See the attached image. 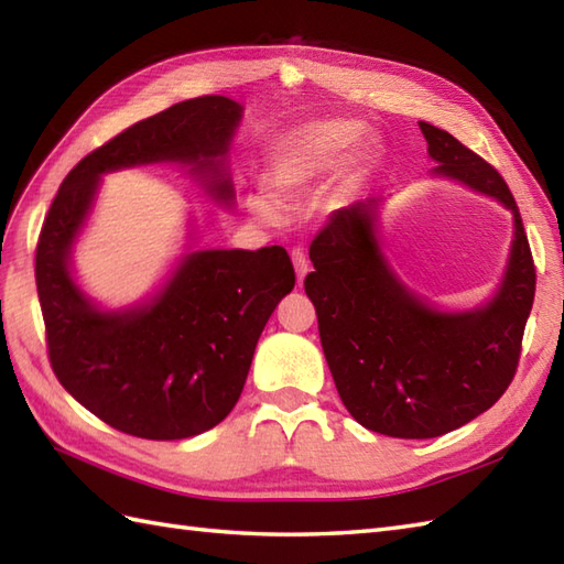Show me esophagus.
Returning a JSON list of instances; mask_svg holds the SVG:
<instances>
[{
	"mask_svg": "<svg viewBox=\"0 0 564 564\" xmlns=\"http://www.w3.org/2000/svg\"><path fill=\"white\" fill-rule=\"evenodd\" d=\"M291 259H293V267H295V273H297V283H303V279H305L307 271H310V261L305 257V251L301 247H295L291 251Z\"/></svg>",
	"mask_w": 564,
	"mask_h": 564,
	"instance_id": "1",
	"label": "esophagus"
}]
</instances>
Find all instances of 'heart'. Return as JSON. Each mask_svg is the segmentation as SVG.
I'll return each instance as SVG.
<instances>
[{
	"mask_svg": "<svg viewBox=\"0 0 564 564\" xmlns=\"http://www.w3.org/2000/svg\"><path fill=\"white\" fill-rule=\"evenodd\" d=\"M358 135H361V123L349 121V118H319V121L293 128L291 133L279 138L269 152L267 182L271 191L285 200L301 198L341 170L344 162L349 172L358 170L370 154L368 142H358L354 151L350 149ZM346 153L349 159L345 158ZM247 206L257 218L267 223L279 220L281 215L279 203L267 191H251Z\"/></svg>",
	"mask_w": 564,
	"mask_h": 564,
	"instance_id": "obj_1",
	"label": "heart"
}]
</instances>
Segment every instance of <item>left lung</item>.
<instances>
[{"label":"left lung","mask_w":564,"mask_h":564,"mask_svg":"<svg viewBox=\"0 0 564 564\" xmlns=\"http://www.w3.org/2000/svg\"><path fill=\"white\" fill-rule=\"evenodd\" d=\"M431 176L499 200L513 215L505 275L487 303L441 310L406 285L386 257L382 196L332 213L310 245L305 293L334 386L358 424L392 438H436L492 406L517 373L535 269L505 178L446 130L419 121Z\"/></svg>","instance_id":"left-lung-1"}]
</instances>
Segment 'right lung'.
<instances>
[{
  "instance_id": "add662e5",
  "label": "right lung",
  "mask_w": 564,
  "mask_h": 564,
  "mask_svg": "<svg viewBox=\"0 0 564 564\" xmlns=\"http://www.w3.org/2000/svg\"><path fill=\"white\" fill-rule=\"evenodd\" d=\"M245 106L198 97L145 118L87 154L59 186L35 249L47 356L63 388L130 436L176 441L232 412L263 327L295 285L283 247L194 249L145 301L104 307L82 289L72 249L97 203L101 176L174 164L218 206L232 208L230 148Z\"/></svg>"
}]
</instances>
